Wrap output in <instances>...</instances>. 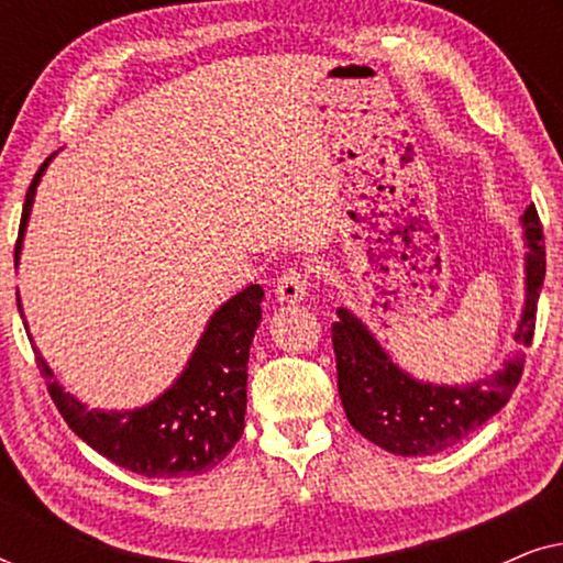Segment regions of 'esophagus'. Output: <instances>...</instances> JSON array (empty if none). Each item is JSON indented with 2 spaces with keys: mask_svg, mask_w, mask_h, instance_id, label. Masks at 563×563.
Listing matches in <instances>:
<instances>
[{
  "mask_svg": "<svg viewBox=\"0 0 563 563\" xmlns=\"http://www.w3.org/2000/svg\"><path fill=\"white\" fill-rule=\"evenodd\" d=\"M307 287H310V274L305 272V268H297L291 266L284 272L279 279H276V297H279V302H302L307 297Z\"/></svg>",
  "mask_w": 563,
  "mask_h": 563,
  "instance_id": "obj_1",
  "label": "esophagus"
}]
</instances>
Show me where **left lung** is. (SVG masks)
I'll use <instances>...</instances> for the list:
<instances>
[{
    "mask_svg": "<svg viewBox=\"0 0 563 563\" xmlns=\"http://www.w3.org/2000/svg\"><path fill=\"white\" fill-rule=\"evenodd\" d=\"M528 238L526 256V310L515 333L518 351L487 379L466 387H433L415 382L374 341L364 322L349 310H338L333 322V351L338 368V395H341L345 418L361 435L397 453V456H430L449 445L464 441L468 433L484 426L510 402L518 387L526 349L536 335V305L545 279L543 228L536 205L522 214Z\"/></svg>",
    "mask_w": 563,
    "mask_h": 563,
    "instance_id": "8db88e82",
    "label": "left lung"
}]
</instances>
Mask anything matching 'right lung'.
<instances>
[{
	"mask_svg": "<svg viewBox=\"0 0 563 563\" xmlns=\"http://www.w3.org/2000/svg\"><path fill=\"white\" fill-rule=\"evenodd\" d=\"M45 166L48 161L30 181L14 258L20 256L22 233ZM261 299L264 289L258 284L228 299L212 314L195 356L172 389L137 410H87L79 399L58 387L43 356H35L37 372L66 426L112 464L153 479L197 476L218 466L243 435L249 351L261 320Z\"/></svg>",
	"mask_w": 563,
	"mask_h": 563,
	"instance_id": "right-lung-1",
	"label": "right lung"
}]
</instances>
